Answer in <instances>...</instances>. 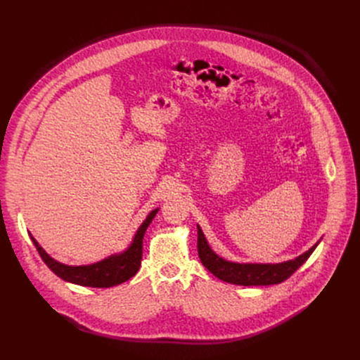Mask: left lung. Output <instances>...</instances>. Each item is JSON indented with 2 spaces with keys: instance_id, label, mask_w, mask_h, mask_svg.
<instances>
[{
  "instance_id": "1",
  "label": "left lung",
  "mask_w": 360,
  "mask_h": 360,
  "mask_svg": "<svg viewBox=\"0 0 360 360\" xmlns=\"http://www.w3.org/2000/svg\"><path fill=\"white\" fill-rule=\"evenodd\" d=\"M316 246L318 243L299 258L281 264H236L215 255L208 246L200 227H198V253L205 268H208L219 280L238 285H269L283 283L307 261Z\"/></svg>"
}]
</instances>
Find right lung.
Here are the masks:
<instances>
[{"instance_id": "add662e5", "label": "right lung", "mask_w": 360, "mask_h": 360, "mask_svg": "<svg viewBox=\"0 0 360 360\" xmlns=\"http://www.w3.org/2000/svg\"><path fill=\"white\" fill-rule=\"evenodd\" d=\"M158 210H153L148 218L142 222L139 230L136 231L133 242L130 248L120 253L110 256V258L92 264V265H84V266H68L64 264H60L54 261L51 256L38 245L35 238H32L33 245H35L37 250L39 252L42 261L48 265V268L53 271L56 276L63 278L64 281L84 285V287H112L117 284H122L131 278L136 272L139 271L141 262H142V243H143V236L150 224L153 217L157 215Z\"/></svg>"}]
</instances>
